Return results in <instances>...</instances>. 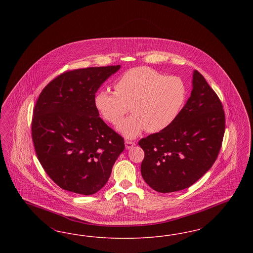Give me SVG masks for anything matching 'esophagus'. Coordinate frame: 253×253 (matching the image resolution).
Listing matches in <instances>:
<instances>
[{
    "mask_svg": "<svg viewBox=\"0 0 253 253\" xmlns=\"http://www.w3.org/2000/svg\"><path fill=\"white\" fill-rule=\"evenodd\" d=\"M134 145H135V143H134L133 141H130V140H126V141H125V147H126L127 150L132 149Z\"/></svg>",
    "mask_w": 253,
    "mask_h": 253,
    "instance_id": "1",
    "label": "esophagus"
}]
</instances>
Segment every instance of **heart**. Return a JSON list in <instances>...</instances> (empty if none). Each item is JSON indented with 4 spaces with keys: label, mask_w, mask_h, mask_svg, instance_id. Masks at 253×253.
I'll list each match as a JSON object with an SVG mask.
<instances>
[{
    "label": "heart",
    "mask_w": 253,
    "mask_h": 253,
    "mask_svg": "<svg viewBox=\"0 0 253 253\" xmlns=\"http://www.w3.org/2000/svg\"><path fill=\"white\" fill-rule=\"evenodd\" d=\"M115 89H101L95 106L105 121L116 123L129 112L130 117L117 124L118 131L133 138L145 130L159 132L176 120L186 100L187 88L178 77H167L148 67H135L122 74Z\"/></svg>",
    "instance_id": "obj_1"
}]
</instances>
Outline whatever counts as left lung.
<instances>
[{
  "label": "left lung",
  "instance_id": "1",
  "mask_svg": "<svg viewBox=\"0 0 253 253\" xmlns=\"http://www.w3.org/2000/svg\"><path fill=\"white\" fill-rule=\"evenodd\" d=\"M193 90L176 120L167 129L142 138L141 174L158 193L191 187L211 168L225 132V113L204 77L193 73Z\"/></svg>",
  "mask_w": 253,
  "mask_h": 253
}]
</instances>
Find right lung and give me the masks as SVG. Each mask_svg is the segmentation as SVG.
<instances>
[{"instance_id": "1", "label": "right lung", "mask_w": 253, "mask_h": 253, "mask_svg": "<svg viewBox=\"0 0 253 253\" xmlns=\"http://www.w3.org/2000/svg\"><path fill=\"white\" fill-rule=\"evenodd\" d=\"M121 65L63 73L44 87L32 119L37 157L61 189L90 195L108 181L124 140L99 118L98 88Z\"/></svg>"}]
</instances>
